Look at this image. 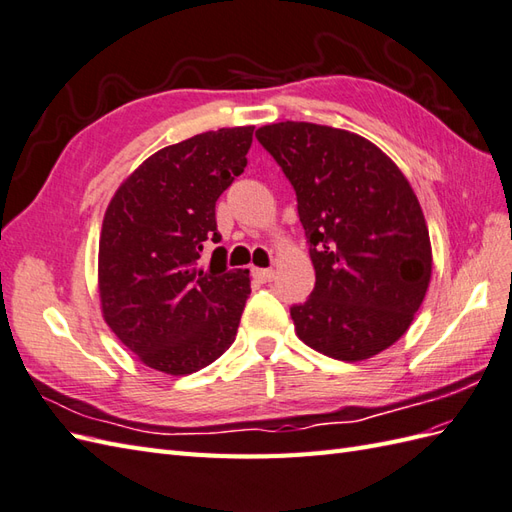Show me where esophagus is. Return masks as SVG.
<instances>
[{"label": "esophagus", "mask_w": 512, "mask_h": 512, "mask_svg": "<svg viewBox=\"0 0 512 512\" xmlns=\"http://www.w3.org/2000/svg\"><path fill=\"white\" fill-rule=\"evenodd\" d=\"M252 276L258 280V282H271L273 276H276V271L273 269H252Z\"/></svg>", "instance_id": "esophagus-1"}]
</instances>
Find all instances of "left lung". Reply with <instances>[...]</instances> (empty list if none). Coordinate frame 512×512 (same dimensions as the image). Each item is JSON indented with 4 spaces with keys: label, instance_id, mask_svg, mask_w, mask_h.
<instances>
[{
    "label": "left lung",
    "instance_id": "obj_1",
    "mask_svg": "<svg viewBox=\"0 0 512 512\" xmlns=\"http://www.w3.org/2000/svg\"><path fill=\"white\" fill-rule=\"evenodd\" d=\"M297 197L315 289L295 332L334 360H365L408 330L428 291L430 236L404 173L367 139L306 121L256 130Z\"/></svg>",
    "mask_w": 512,
    "mask_h": 512
}]
</instances>
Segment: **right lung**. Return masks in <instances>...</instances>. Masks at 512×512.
Returning a JSON list of instances; mask_svg holds the SVG:
<instances>
[{
    "instance_id": "right-lung-1",
    "label": "right lung",
    "mask_w": 512,
    "mask_h": 512,
    "mask_svg": "<svg viewBox=\"0 0 512 512\" xmlns=\"http://www.w3.org/2000/svg\"><path fill=\"white\" fill-rule=\"evenodd\" d=\"M254 128L195 134L149 156L119 186L99 239V297L117 339L147 367L186 376L234 343L249 271L228 269L215 204L247 165Z\"/></svg>"
}]
</instances>
